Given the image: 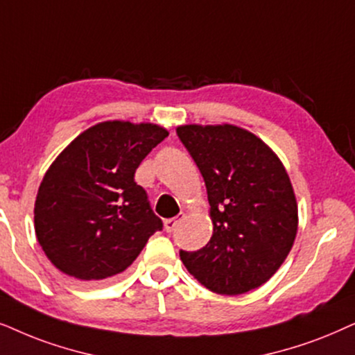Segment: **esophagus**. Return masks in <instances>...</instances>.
Wrapping results in <instances>:
<instances>
[{
  "instance_id": "esophagus-1",
  "label": "esophagus",
  "mask_w": 355,
  "mask_h": 355,
  "mask_svg": "<svg viewBox=\"0 0 355 355\" xmlns=\"http://www.w3.org/2000/svg\"><path fill=\"white\" fill-rule=\"evenodd\" d=\"M181 220H182V217H174V218H168V220H164V230H166L168 233H169V232H173V230L178 227V225H179V222H181Z\"/></svg>"
}]
</instances>
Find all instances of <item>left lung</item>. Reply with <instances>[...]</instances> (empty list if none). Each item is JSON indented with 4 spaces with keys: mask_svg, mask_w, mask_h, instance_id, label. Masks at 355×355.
Here are the masks:
<instances>
[{
    "mask_svg": "<svg viewBox=\"0 0 355 355\" xmlns=\"http://www.w3.org/2000/svg\"><path fill=\"white\" fill-rule=\"evenodd\" d=\"M205 181L210 241L181 251L189 272L220 295L266 284L287 259L298 230V205L287 169L254 133L233 123L176 128Z\"/></svg>",
    "mask_w": 355,
    "mask_h": 355,
    "instance_id": "8db88e82",
    "label": "left lung"
}]
</instances>
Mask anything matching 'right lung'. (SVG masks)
Listing matches in <instances>:
<instances>
[{"mask_svg":"<svg viewBox=\"0 0 355 355\" xmlns=\"http://www.w3.org/2000/svg\"><path fill=\"white\" fill-rule=\"evenodd\" d=\"M168 135L158 123L104 121L55 158L37 191L34 228L60 272L81 282L121 274L163 228L133 178Z\"/></svg>","mask_w":355,"mask_h":355,"instance_id":"add662e5","label":"right lung"}]
</instances>
